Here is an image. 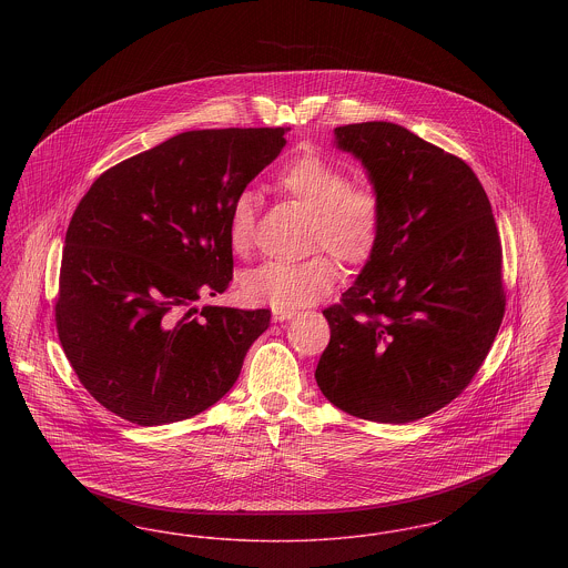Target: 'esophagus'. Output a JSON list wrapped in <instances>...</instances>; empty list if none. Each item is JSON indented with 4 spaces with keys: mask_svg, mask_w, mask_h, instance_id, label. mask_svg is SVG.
Returning <instances> with one entry per match:
<instances>
[{
    "mask_svg": "<svg viewBox=\"0 0 568 568\" xmlns=\"http://www.w3.org/2000/svg\"><path fill=\"white\" fill-rule=\"evenodd\" d=\"M296 313L294 311H290V308H272V317H274V322H287V320H292Z\"/></svg>",
    "mask_w": 568,
    "mask_h": 568,
    "instance_id": "esophagus-1",
    "label": "esophagus"
}]
</instances>
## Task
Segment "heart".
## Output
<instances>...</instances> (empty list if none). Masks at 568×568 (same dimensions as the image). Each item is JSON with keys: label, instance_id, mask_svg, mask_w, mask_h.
Segmentation results:
<instances>
[{"label": "heart", "instance_id": "heart-1", "mask_svg": "<svg viewBox=\"0 0 568 568\" xmlns=\"http://www.w3.org/2000/svg\"><path fill=\"white\" fill-rule=\"evenodd\" d=\"M274 185L306 211L311 248H327L338 260L359 266L377 251L383 234V202L377 191L352 185L349 172L317 151L300 153L281 165ZM227 243L236 255H248L255 246L257 200L253 191L234 195L227 209ZM317 251L292 262L272 260L243 278L244 296L274 308H300L332 292L341 268L336 258Z\"/></svg>", "mask_w": 568, "mask_h": 568}]
</instances>
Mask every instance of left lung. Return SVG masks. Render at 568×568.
Listing matches in <instances>:
<instances>
[{"mask_svg": "<svg viewBox=\"0 0 568 568\" xmlns=\"http://www.w3.org/2000/svg\"><path fill=\"white\" fill-rule=\"evenodd\" d=\"M383 202L375 255L338 304L315 378L353 417L406 424L468 387L503 324V244L470 165L396 123L334 130Z\"/></svg>", "mask_w": 568, "mask_h": 568, "instance_id": "obj_1", "label": "left lung"}]
</instances>
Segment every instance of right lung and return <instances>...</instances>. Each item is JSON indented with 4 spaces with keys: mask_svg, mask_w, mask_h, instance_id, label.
<instances>
[{
    "mask_svg": "<svg viewBox=\"0 0 568 568\" xmlns=\"http://www.w3.org/2000/svg\"><path fill=\"white\" fill-rule=\"evenodd\" d=\"M290 128L193 130L109 168L65 232L57 334L110 413L162 426L221 400L271 311L195 302L230 287L227 209Z\"/></svg>",
    "mask_w": 568,
    "mask_h": 568,
    "instance_id": "add662e5",
    "label": "right lung"
}]
</instances>
